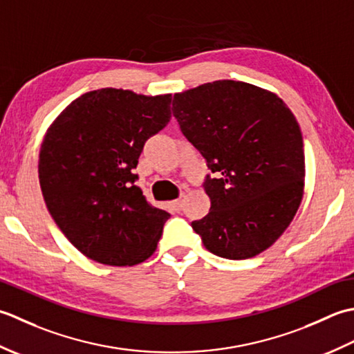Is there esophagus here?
<instances>
[{"instance_id": "obj_1", "label": "esophagus", "mask_w": 354, "mask_h": 354, "mask_svg": "<svg viewBox=\"0 0 354 354\" xmlns=\"http://www.w3.org/2000/svg\"><path fill=\"white\" fill-rule=\"evenodd\" d=\"M183 203H185L183 197H180V198L172 201V207H174L176 212H180V211H182V209H183Z\"/></svg>"}]
</instances>
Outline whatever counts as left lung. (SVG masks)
<instances>
[{
    "label": "left lung",
    "instance_id": "8db88e82",
    "mask_svg": "<svg viewBox=\"0 0 354 354\" xmlns=\"http://www.w3.org/2000/svg\"><path fill=\"white\" fill-rule=\"evenodd\" d=\"M172 113L207 169L209 214L191 223L205 248L227 259L252 258L290 225L304 187V143L277 95L215 81L174 95Z\"/></svg>",
    "mask_w": 354,
    "mask_h": 354
}]
</instances>
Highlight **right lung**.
Returning a JSON list of instances; mask_svg holds the SVG:
<instances>
[{
    "label": "right lung",
    "instance_id": "obj_1",
    "mask_svg": "<svg viewBox=\"0 0 354 354\" xmlns=\"http://www.w3.org/2000/svg\"><path fill=\"white\" fill-rule=\"evenodd\" d=\"M171 120V95L102 88L73 100L48 128L39 183L50 215L93 261L134 266L154 254L169 214L136 185L145 142Z\"/></svg>",
    "mask_w": 354,
    "mask_h": 354
}]
</instances>
